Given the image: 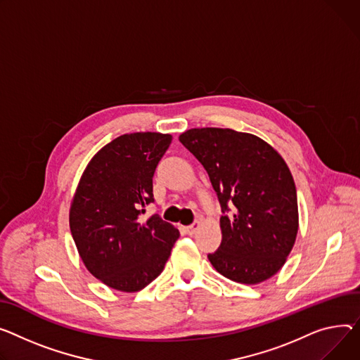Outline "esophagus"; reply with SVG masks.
Here are the masks:
<instances>
[{"instance_id":"1","label":"esophagus","mask_w":360,"mask_h":360,"mask_svg":"<svg viewBox=\"0 0 360 360\" xmlns=\"http://www.w3.org/2000/svg\"><path fill=\"white\" fill-rule=\"evenodd\" d=\"M198 226H200V223H198V221H194L193 224L186 227V233H188V234H194L195 230L198 229Z\"/></svg>"}]
</instances>
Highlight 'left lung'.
<instances>
[{"mask_svg": "<svg viewBox=\"0 0 360 360\" xmlns=\"http://www.w3.org/2000/svg\"><path fill=\"white\" fill-rule=\"evenodd\" d=\"M179 141L205 167L221 205V245L208 259L240 283L275 275L298 231L294 178L266 141L231 129H191Z\"/></svg>", "mask_w": 360, "mask_h": 360, "instance_id": "1", "label": "left lung"}]
</instances>
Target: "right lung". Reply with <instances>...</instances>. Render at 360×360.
<instances>
[{"instance_id":"obj_1","label":"right lung","mask_w":360,"mask_h":360,"mask_svg":"<svg viewBox=\"0 0 360 360\" xmlns=\"http://www.w3.org/2000/svg\"><path fill=\"white\" fill-rule=\"evenodd\" d=\"M171 134H123L88 163L70 205L69 226L86 269L110 288L136 292L156 279L179 231L152 215L153 175Z\"/></svg>"}]
</instances>
